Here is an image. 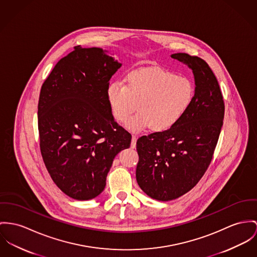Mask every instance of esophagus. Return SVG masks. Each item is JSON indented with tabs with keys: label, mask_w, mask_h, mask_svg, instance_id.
Instances as JSON below:
<instances>
[{
	"label": "esophagus",
	"mask_w": 257,
	"mask_h": 257,
	"mask_svg": "<svg viewBox=\"0 0 257 257\" xmlns=\"http://www.w3.org/2000/svg\"><path fill=\"white\" fill-rule=\"evenodd\" d=\"M136 143H137V136L133 135L132 136V141H131V148L135 149L136 148Z\"/></svg>",
	"instance_id": "esophagus-1"
}]
</instances>
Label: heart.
<instances>
[{
    "instance_id": "1",
    "label": "heart",
    "mask_w": 257,
    "mask_h": 257,
    "mask_svg": "<svg viewBox=\"0 0 257 257\" xmlns=\"http://www.w3.org/2000/svg\"><path fill=\"white\" fill-rule=\"evenodd\" d=\"M195 96L193 81L162 68H142L126 77V85L115 81L108 85L106 98L114 118L132 131L151 127L164 131L178 123L189 109Z\"/></svg>"
}]
</instances>
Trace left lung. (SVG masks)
Returning a JSON list of instances; mask_svg holds the SVG:
<instances>
[{
	"instance_id": "8db88e82",
	"label": "left lung",
	"mask_w": 257,
	"mask_h": 257,
	"mask_svg": "<svg viewBox=\"0 0 257 257\" xmlns=\"http://www.w3.org/2000/svg\"><path fill=\"white\" fill-rule=\"evenodd\" d=\"M195 76V96L181 120L171 128L137 141L136 179L152 198L168 201L192 190L207 170L223 125L225 104L217 79L200 58L171 55Z\"/></svg>"
}]
</instances>
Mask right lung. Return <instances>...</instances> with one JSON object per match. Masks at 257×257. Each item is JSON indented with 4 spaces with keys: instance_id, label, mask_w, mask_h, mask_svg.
Segmentation results:
<instances>
[{
    "instance_id": "1",
    "label": "right lung",
    "mask_w": 257,
    "mask_h": 257,
    "mask_svg": "<svg viewBox=\"0 0 257 257\" xmlns=\"http://www.w3.org/2000/svg\"><path fill=\"white\" fill-rule=\"evenodd\" d=\"M121 65L100 48L76 46L42 85L41 155L55 184L74 199L98 197L115 156L130 147L132 136L114 121L106 98Z\"/></svg>"
}]
</instances>
